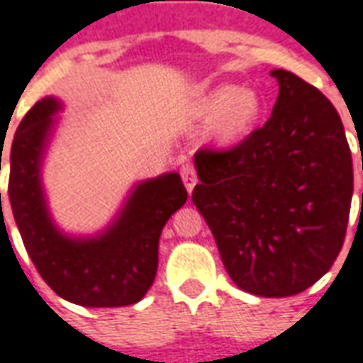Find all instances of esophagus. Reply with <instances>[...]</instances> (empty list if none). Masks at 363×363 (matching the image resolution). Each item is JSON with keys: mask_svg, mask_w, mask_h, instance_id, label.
Instances as JSON below:
<instances>
[{"mask_svg": "<svg viewBox=\"0 0 363 363\" xmlns=\"http://www.w3.org/2000/svg\"><path fill=\"white\" fill-rule=\"evenodd\" d=\"M181 177H182V182H184V186H186V190H189V194H190V192L194 190V186H196V182H199L194 167H192V164H184V167L181 169Z\"/></svg>", "mask_w": 363, "mask_h": 363, "instance_id": "obj_1", "label": "esophagus"}]
</instances>
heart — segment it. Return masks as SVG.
Masks as SVG:
<instances>
[{
  "instance_id": "heart-1",
  "label": "heart",
  "mask_w": 363,
  "mask_h": 363,
  "mask_svg": "<svg viewBox=\"0 0 363 363\" xmlns=\"http://www.w3.org/2000/svg\"><path fill=\"white\" fill-rule=\"evenodd\" d=\"M196 113L212 120L208 129L210 141L220 149H232L257 129L263 116V100L253 88L220 84L200 98Z\"/></svg>"
}]
</instances>
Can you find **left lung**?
I'll return each instance as SVG.
<instances>
[{"label": "left lung", "mask_w": 363, "mask_h": 363, "mask_svg": "<svg viewBox=\"0 0 363 363\" xmlns=\"http://www.w3.org/2000/svg\"><path fill=\"white\" fill-rule=\"evenodd\" d=\"M269 74L279 84L271 118L232 151L194 155L192 202L235 285L277 298L303 293L338 257L354 169L330 100L293 72Z\"/></svg>", "instance_id": "1"}]
</instances>
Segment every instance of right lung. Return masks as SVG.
<instances>
[{"instance_id":"add662e5","label":"right lung","mask_w":363,"mask_h":363,"mask_svg":"<svg viewBox=\"0 0 363 363\" xmlns=\"http://www.w3.org/2000/svg\"><path fill=\"white\" fill-rule=\"evenodd\" d=\"M62 110V100L47 96L33 106L15 131L7 157V194L15 224L40 277L58 296L92 308L133 305L153 285L161 232L189 194L181 174L163 173L135 182L116 216L98 232L62 230L50 212L43 182Z\"/></svg>"}]
</instances>
